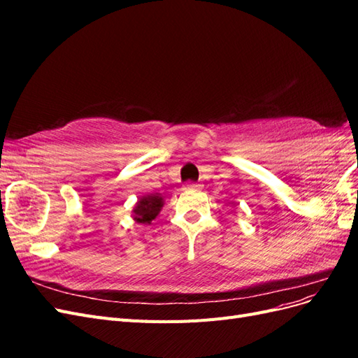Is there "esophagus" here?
I'll list each match as a JSON object with an SVG mask.
<instances>
[{"mask_svg": "<svg viewBox=\"0 0 358 358\" xmlns=\"http://www.w3.org/2000/svg\"><path fill=\"white\" fill-rule=\"evenodd\" d=\"M187 188H188V189H192V191H197V189H200L201 187L197 185V183H188Z\"/></svg>", "mask_w": 358, "mask_h": 358, "instance_id": "esophagus-1", "label": "esophagus"}]
</instances>
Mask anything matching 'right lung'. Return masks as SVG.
<instances>
[{"label": "right lung", "mask_w": 358, "mask_h": 358, "mask_svg": "<svg viewBox=\"0 0 358 358\" xmlns=\"http://www.w3.org/2000/svg\"><path fill=\"white\" fill-rule=\"evenodd\" d=\"M164 199L158 192L140 197L133 208V220L138 224H150L159 215Z\"/></svg>", "instance_id": "1"}]
</instances>
